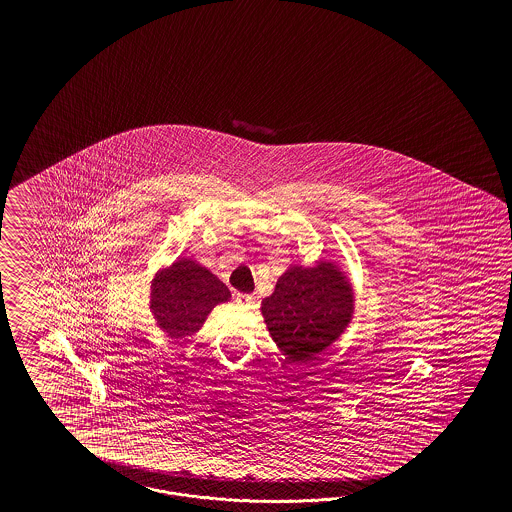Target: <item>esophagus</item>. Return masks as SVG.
Here are the masks:
<instances>
[{"instance_id": "1", "label": "esophagus", "mask_w": 512, "mask_h": 512, "mask_svg": "<svg viewBox=\"0 0 512 512\" xmlns=\"http://www.w3.org/2000/svg\"><path fill=\"white\" fill-rule=\"evenodd\" d=\"M253 300H255V298L251 295H236V304L242 306V308L253 306Z\"/></svg>"}]
</instances>
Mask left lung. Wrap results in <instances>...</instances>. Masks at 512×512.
<instances>
[{"instance_id":"1","label":"left lung","mask_w":512,"mask_h":512,"mask_svg":"<svg viewBox=\"0 0 512 512\" xmlns=\"http://www.w3.org/2000/svg\"><path fill=\"white\" fill-rule=\"evenodd\" d=\"M264 323L279 351L291 362L315 358L349 328L355 289L340 264L321 259L293 264L261 302Z\"/></svg>"}]
</instances>
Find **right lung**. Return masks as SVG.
Segmentation results:
<instances>
[{
	"label": "right lung",
	"mask_w": 512,
	"mask_h": 512,
	"mask_svg": "<svg viewBox=\"0 0 512 512\" xmlns=\"http://www.w3.org/2000/svg\"><path fill=\"white\" fill-rule=\"evenodd\" d=\"M231 300V291L201 263L180 257L157 270L150 285V311L155 325L174 340L201 330L212 310Z\"/></svg>",
	"instance_id": "1"
}]
</instances>
